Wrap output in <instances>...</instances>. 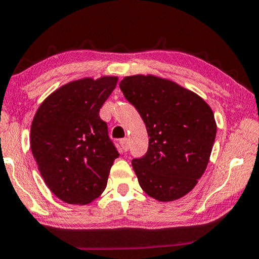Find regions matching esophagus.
<instances>
[{"instance_id": "34e87169", "label": "esophagus", "mask_w": 259, "mask_h": 259, "mask_svg": "<svg viewBox=\"0 0 259 259\" xmlns=\"http://www.w3.org/2000/svg\"><path fill=\"white\" fill-rule=\"evenodd\" d=\"M119 144H121V147L124 151L129 150V141L126 140V138H123V140L119 141Z\"/></svg>"}]
</instances>
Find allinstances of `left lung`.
<instances>
[{
  "mask_svg": "<svg viewBox=\"0 0 259 259\" xmlns=\"http://www.w3.org/2000/svg\"><path fill=\"white\" fill-rule=\"evenodd\" d=\"M119 88L150 137L147 154L131 161L141 188L161 202L183 197L209 163L217 130L212 110L198 95L156 76H129Z\"/></svg>",
  "mask_w": 259,
  "mask_h": 259,
  "instance_id": "left-lung-1",
  "label": "left lung"
}]
</instances>
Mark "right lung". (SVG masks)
Listing matches in <instances>:
<instances>
[{
	"label": "right lung",
	"instance_id": "obj_1",
	"mask_svg": "<svg viewBox=\"0 0 259 259\" xmlns=\"http://www.w3.org/2000/svg\"><path fill=\"white\" fill-rule=\"evenodd\" d=\"M117 77L78 79L53 93L32 119L30 147L52 192L69 204H89L107 187L119 154L100 109Z\"/></svg>",
	"mask_w": 259,
	"mask_h": 259
}]
</instances>
